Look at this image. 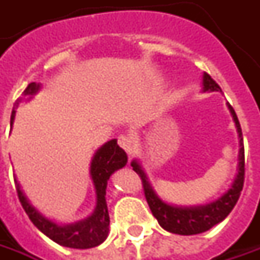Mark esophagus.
<instances>
[{
	"mask_svg": "<svg viewBox=\"0 0 260 260\" xmlns=\"http://www.w3.org/2000/svg\"><path fill=\"white\" fill-rule=\"evenodd\" d=\"M118 144H119V146H121L122 149H125L126 152H131V151H132V139H131V137H128V135H119V137H118Z\"/></svg>",
	"mask_w": 260,
	"mask_h": 260,
	"instance_id": "1",
	"label": "esophagus"
}]
</instances>
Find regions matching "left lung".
<instances>
[{"instance_id": "8db88e82", "label": "left lung", "mask_w": 260, "mask_h": 260, "mask_svg": "<svg viewBox=\"0 0 260 260\" xmlns=\"http://www.w3.org/2000/svg\"><path fill=\"white\" fill-rule=\"evenodd\" d=\"M220 86L211 78L209 74L205 72L204 75V91H219ZM229 111L234 116L236 129L241 138V151H239V171L232 183V188L228 190L223 197H220L218 201L212 204L204 205V206H195V208H176L165 204L159 197L155 193L151 183L148 182L146 174L142 171L141 165L137 160H134L131 165L134 171L139 175L146 202L151 208L152 215L159 222V225L168 232L178 235H197L202 234L205 231H209L212 226L222 222L234 209V206L241 197L243 182H245V148H243V138H242V129L239 119L236 116L235 109L231 105Z\"/></svg>"}]
</instances>
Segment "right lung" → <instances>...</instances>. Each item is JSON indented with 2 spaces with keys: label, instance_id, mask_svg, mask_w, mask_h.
Returning <instances> with one entry per match:
<instances>
[{
  "label": "right lung",
  "instance_id": "add662e5",
  "mask_svg": "<svg viewBox=\"0 0 260 260\" xmlns=\"http://www.w3.org/2000/svg\"><path fill=\"white\" fill-rule=\"evenodd\" d=\"M38 89H40V85L31 82L26 86L22 95L31 96ZM14 116H15V111L12 109L11 123L14 121ZM126 160H128V156L122 148H119V145L116 144V139H112L105 145H102L96 151L91 162V176H92L95 190H96V208L92 215L82 222L59 226L47 218H44L41 213L35 211V208L28 202V199L19 188V183L15 179V185H17L15 188H17L19 202L34 225L38 228L42 234L47 235L49 239L56 242L58 245L74 249H88L98 246L107 239L108 232H109V215H108L107 199H105L108 179L116 169L125 167Z\"/></svg>",
  "mask_w": 260,
  "mask_h": 260
}]
</instances>
